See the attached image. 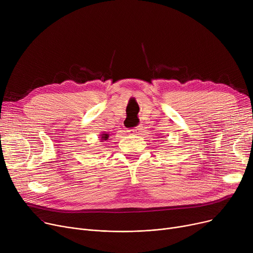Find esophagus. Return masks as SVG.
<instances>
[{"mask_svg":"<svg viewBox=\"0 0 253 253\" xmlns=\"http://www.w3.org/2000/svg\"><path fill=\"white\" fill-rule=\"evenodd\" d=\"M135 131H136V130H135Z\"/></svg>","mask_w":253,"mask_h":253,"instance_id":"34e87169","label":"esophagus"}]
</instances>
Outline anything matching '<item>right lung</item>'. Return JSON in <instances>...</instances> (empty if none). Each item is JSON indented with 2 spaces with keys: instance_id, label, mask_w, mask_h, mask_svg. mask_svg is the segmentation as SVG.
Wrapping results in <instances>:
<instances>
[{
  "instance_id": "1",
  "label": "right lung",
  "mask_w": 253,
  "mask_h": 253,
  "mask_svg": "<svg viewBox=\"0 0 253 253\" xmlns=\"http://www.w3.org/2000/svg\"><path fill=\"white\" fill-rule=\"evenodd\" d=\"M100 136H101V140L104 141V140H108V139H109V136H110V135H109L108 133H103V134H101Z\"/></svg>"
}]
</instances>
